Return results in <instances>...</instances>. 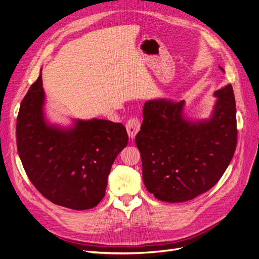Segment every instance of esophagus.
<instances>
[{
  "label": "esophagus",
  "instance_id": "1",
  "mask_svg": "<svg viewBox=\"0 0 259 259\" xmlns=\"http://www.w3.org/2000/svg\"><path fill=\"white\" fill-rule=\"evenodd\" d=\"M126 130L131 138H134L136 136L140 130V121L138 120V117H131L126 123Z\"/></svg>",
  "mask_w": 259,
  "mask_h": 259
}]
</instances>
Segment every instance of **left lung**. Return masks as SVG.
I'll list each match as a JSON object with an SVG mask.
<instances>
[{
    "label": "left lung",
    "mask_w": 259,
    "mask_h": 259,
    "mask_svg": "<svg viewBox=\"0 0 259 259\" xmlns=\"http://www.w3.org/2000/svg\"><path fill=\"white\" fill-rule=\"evenodd\" d=\"M221 70L224 69L222 67ZM211 119L190 123L184 100H149L135 137L147 190L165 202H185L208 191L228 167L238 140L236 99L231 84L215 92Z\"/></svg>",
    "instance_id": "1"
}]
</instances>
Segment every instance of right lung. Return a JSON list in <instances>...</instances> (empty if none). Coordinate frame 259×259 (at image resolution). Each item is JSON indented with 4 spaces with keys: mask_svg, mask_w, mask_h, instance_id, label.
<instances>
[{
    "mask_svg": "<svg viewBox=\"0 0 259 259\" xmlns=\"http://www.w3.org/2000/svg\"><path fill=\"white\" fill-rule=\"evenodd\" d=\"M42 74L23 97L16 125L17 149L30 182L54 204L89 209L105 197L112 164L126 147L122 123L76 121L71 130L46 124Z\"/></svg>",
    "mask_w": 259,
    "mask_h": 259,
    "instance_id": "add662e5",
    "label": "right lung"
}]
</instances>
